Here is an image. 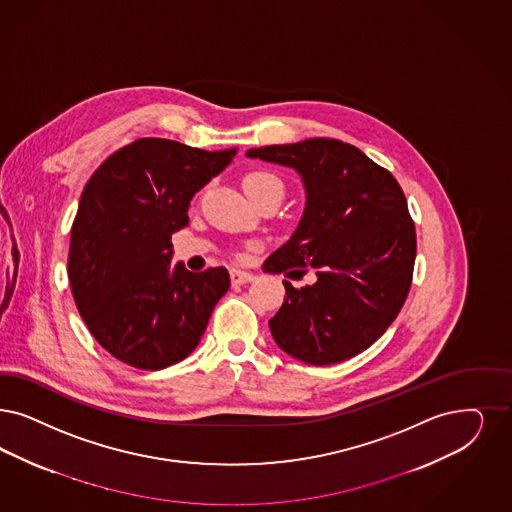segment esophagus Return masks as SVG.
Wrapping results in <instances>:
<instances>
[{"label":"esophagus","instance_id":"1","mask_svg":"<svg viewBox=\"0 0 512 512\" xmlns=\"http://www.w3.org/2000/svg\"><path fill=\"white\" fill-rule=\"evenodd\" d=\"M229 277H231V284H235V286H237V284L250 283V281H254V279H256L252 273H248V271H241V269H231Z\"/></svg>","mask_w":512,"mask_h":512}]
</instances>
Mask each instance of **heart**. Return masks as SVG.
I'll return each instance as SVG.
<instances>
[{
  "label": "heart",
  "instance_id": "heart-1",
  "mask_svg": "<svg viewBox=\"0 0 512 512\" xmlns=\"http://www.w3.org/2000/svg\"><path fill=\"white\" fill-rule=\"evenodd\" d=\"M245 190H247L248 197L264 193V191H281L284 193L283 182L279 176H275L273 172L267 171H254L248 172L245 176Z\"/></svg>",
  "mask_w": 512,
  "mask_h": 512
}]
</instances>
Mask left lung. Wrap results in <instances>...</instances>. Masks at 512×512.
I'll return each mask as SVG.
<instances>
[{"mask_svg": "<svg viewBox=\"0 0 512 512\" xmlns=\"http://www.w3.org/2000/svg\"><path fill=\"white\" fill-rule=\"evenodd\" d=\"M247 155L294 169L305 188L302 220L264 271H317V281L302 288L283 281L286 298L269 321L273 340L315 366L359 355L397 319L412 284L416 228L395 176L334 138Z\"/></svg>", "mask_w": 512, "mask_h": 512, "instance_id": "1", "label": "left lung"}]
</instances>
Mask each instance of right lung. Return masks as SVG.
Segmentation results:
<instances>
[{
    "label": "right lung",
    "instance_id": "obj_1",
    "mask_svg": "<svg viewBox=\"0 0 512 512\" xmlns=\"http://www.w3.org/2000/svg\"><path fill=\"white\" fill-rule=\"evenodd\" d=\"M235 153L140 138L112 153L87 182L72 226L68 279L79 315L115 359L161 370L197 347L228 292L229 273L172 267L171 237L188 226L191 197Z\"/></svg>",
    "mask_w": 512,
    "mask_h": 512
}]
</instances>
